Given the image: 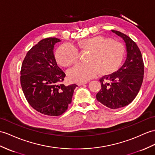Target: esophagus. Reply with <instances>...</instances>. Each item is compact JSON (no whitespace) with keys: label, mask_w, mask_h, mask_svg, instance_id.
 <instances>
[{"label":"esophagus","mask_w":155,"mask_h":155,"mask_svg":"<svg viewBox=\"0 0 155 155\" xmlns=\"http://www.w3.org/2000/svg\"><path fill=\"white\" fill-rule=\"evenodd\" d=\"M87 83V81H85V82H79V83H78V85L79 86H80V85H84V84H86Z\"/></svg>","instance_id":"esophagus-1"}]
</instances>
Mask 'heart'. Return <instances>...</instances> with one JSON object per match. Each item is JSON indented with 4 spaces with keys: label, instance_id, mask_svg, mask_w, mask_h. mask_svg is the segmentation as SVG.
<instances>
[{
    "label": "heart",
    "instance_id": "obj_1",
    "mask_svg": "<svg viewBox=\"0 0 155 155\" xmlns=\"http://www.w3.org/2000/svg\"><path fill=\"white\" fill-rule=\"evenodd\" d=\"M78 47L81 52L89 51V54L88 64L78 65L69 71L70 79L74 81H87L98 72L101 75L115 72L122 65L125 54L122 43L100 35L80 40ZM55 56L60 64L65 67L74 65L80 60L78 49L70 43L60 45Z\"/></svg>",
    "mask_w": 155,
    "mask_h": 155
}]
</instances>
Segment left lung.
I'll list each match as a JSON object with an SVG mask.
<instances>
[{"label": "left lung", "mask_w": 155, "mask_h": 155, "mask_svg": "<svg viewBox=\"0 0 155 155\" xmlns=\"http://www.w3.org/2000/svg\"><path fill=\"white\" fill-rule=\"evenodd\" d=\"M112 31L125 42L127 57L118 71L101 78V89L96 97L104 106L117 109L130 104L137 96L143 80L144 64L140 50L130 37L118 31Z\"/></svg>", "instance_id": "8db88e82"}]
</instances>
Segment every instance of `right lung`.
Segmentation results:
<instances>
[{"label":"right lung","mask_w":155,"mask_h":155,"mask_svg":"<svg viewBox=\"0 0 155 155\" xmlns=\"http://www.w3.org/2000/svg\"><path fill=\"white\" fill-rule=\"evenodd\" d=\"M56 37L40 41L28 52L21 68L20 82L25 99L41 114L58 116L68 108L75 84L62 82L66 74L58 66L54 55Z\"/></svg>","instance_id":"1"}]
</instances>
